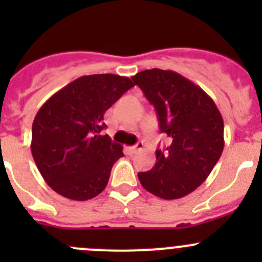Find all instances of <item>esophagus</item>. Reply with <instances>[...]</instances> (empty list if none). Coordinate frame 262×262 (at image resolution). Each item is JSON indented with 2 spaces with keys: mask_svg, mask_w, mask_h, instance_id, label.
<instances>
[{
  "mask_svg": "<svg viewBox=\"0 0 262 262\" xmlns=\"http://www.w3.org/2000/svg\"><path fill=\"white\" fill-rule=\"evenodd\" d=\"M142 148H143V143H142V142H138V143H137L136 146H132L130 148H129V149H130L132 153H137V152H138V150H141Z\"/></svg>",
  "mask_w": 262,
  "mask_h": 262,
  "instance_id": "obj_1",
  "label": "esophagus"
}]
</instances>
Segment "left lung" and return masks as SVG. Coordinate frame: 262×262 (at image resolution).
I'll list each match as a JSON object with an SVG mask.
<instances>
[{
    "mask_svg": "<svg viewBox=\"0 0 262 262\" xmlns=\"http://www.w3.org/2000/svg\"><path fill=\"white\" fill-rule=\"evenodd\" d=\"M132 78L171 139L165 150H156L155 167L139 172V181L161 199L186 196L207 180L223 152V118L202 87L173 71L153 68Z\"/></svg>",
    "mask_w": 262,
    "mask_h": 262,
    "instance_id": "obj_1",
    "label": "left lung"
}]
</instances>
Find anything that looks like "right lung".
I'll use <instances>...</instances> for the list:
<instances>
[{
    "mask_svg": "<svg viewBox=\"0 0 262 262\" xmlns=\"http://www.w3.org/2000/svg\"><path fill=\"white\" fill-rule=\"evenodd\" d=\"M134 86L123 76H82L49 97L33 121L31 155L47 184L62 196L92 199L106 187L123 147L109 136L104 114Z\"/></svg>",
    "mask_w": 262,
    "mask_h": 262,
    "instance_id": "add662e5",
    "label": "right lung"
}]
</instances>
